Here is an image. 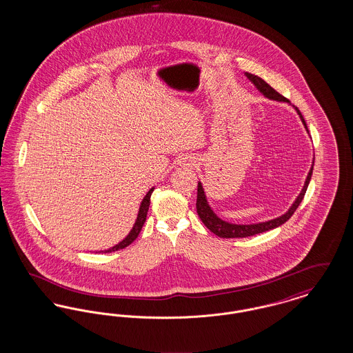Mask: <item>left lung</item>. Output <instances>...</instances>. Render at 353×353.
Wrapping results in <instances>:
<instances>
[{
	"label": "left lung",
	"mask_w": 353,
	"mask_h": 353,
	"mask_svg": "<svg viewBox=\"0 0 353 353\" xmlns=\"http://www.w3.org/2000/svg\"><path fill=\"white\" fill-rule=\"evenodd\" d=\"M250 81L252 83L271 101H285V103H290V101L285 98L283 95H281L279 92H276L270 84L266 83L262 78L254 75V74H249L246 72L245 74ZM296 112L299 114V117L302 119L303 124L307 130V124L303 119L302 114L298 108H295ZM308 132V130H307ZM312 169L314 167H311L310 172H308V176L305 179V183L303 186L302 192L299 193V196L296 197L295 202L291 205V208L285 212V214H282L281 217L278 219H270L266 222H259V223H252V225H236V223H230V222H226L223 219H219V216L212 210V208L209 206V203L206 201V196H205V192H203V188H202L201 183H199V188H197V203H196V208H197V213H199V217L201 219L203 225L216 235H219L221 238H246V236H252V235L259 234V233H263V232H268L271 229H275L281 225H283L285 221L291 219V216L295 213V210L298 209V206L301 205L303 197L305 194V190L308 188L310 184V180H311V176H312Z\"/></svg>",
	"instance_id": "left-lung-1"
}]
</instances>
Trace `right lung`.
I'll use <instances>...</instances> for the list:
<instances>
[{
  "label": "right lung",
  "instance_id": "obj_1",
  "mask_svg": "<svg viewBox=\"0 0 353 353\" xmlns=\"http://www.w3.org/2000/svg\"><path fill=\"white\" fill-rule=\"evenodd\" d=\"M153 189L154 188H152L150 189V192L145 194V197L143 199V201H141V205H140V209H139V214H137V219H136V222H134V228H132V230L130 232V234L127 235L121 242H119L117 246H114V248H111V249H108V250H104V252H117V250H120V249H124V248H127L128 245H131L132 242H134V239L137 238V235L140 233V230H141V228H143V225H144V222H145V219H147V213H148V209H150V203H151V194L152 192H153Z\"/></svg>",
  "mask_w": 353,
  "mask_h": 353
}]
</instances>
